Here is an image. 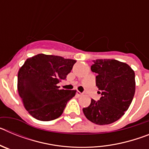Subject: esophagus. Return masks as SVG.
<instances>
[{"label": "esophagus", "instance_id": "34e87169", "mask_svg": "<svg viewBox=\"0 0 149 149\" xmlns=\"http://www.w3.org/2000/svg\"><path fill=\"white\" fill-rule=\"evenodd\" d=\"M77 95H82L83 93H81V92H79V91H77Z\"/></svg>", "mask_w": 149, "mask_h": 149}]
</instances>
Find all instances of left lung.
<instances>
[{
  "label": "left lung",
  "instance_id": "1",
  "mask_svg": "<svg viewBox=\"0 0 149 149\" xmlns=\"http://www.w3.org/2000/svg\"><path fill=\"white\" fill-rule=\"evenodd\" d=\"M96 86L101 97L91 100L83 109L86 119L96 125H109L119 119L131 105L135 93V73L127 64L116 60H93Z\"/></svg>",
  "mask_w": 149,
  "mask_h": 149
}]
</instances>
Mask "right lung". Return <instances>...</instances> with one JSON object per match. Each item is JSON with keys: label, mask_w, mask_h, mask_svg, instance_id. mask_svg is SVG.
<instances>
[{"label": "right lung", "mask_w": 149, "mask_h": 149, "mask_svg": "<svg viewBox=\"0 0 149 149\" xmlns=\"http://www.w3.org/2000/svg\"><path fill=\"white\" fill-rule=\"evenodd\" d=\"M76 60L39 54L27 59L18 73V91L29 113L40 121H51L63 113L75 90L60 89Z\"/></svg>", "instance_id": "1"}]
</instances>
